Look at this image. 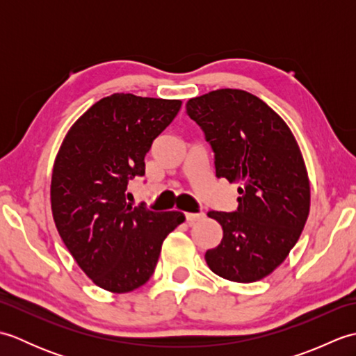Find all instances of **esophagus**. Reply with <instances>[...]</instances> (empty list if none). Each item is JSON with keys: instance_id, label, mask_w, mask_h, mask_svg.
I'll list each match as a JSON object with an SVG mask.
<instances>
[{"instance_id": "esophagus-1", "label": "esophagus", "mask_w": 356, "mask_h": 356, "mask_svg": "<svg viewBox=\"0 0 356 356\" xmlns=\"http://www.w3.org/2000/svg\"><path fill=\"white\" fill-rule=\"evenodd\" d=\"M185 217H186L188 223H193V222L202 220V218L205 217V214H203V213H185Z\"/></svg>"}]
</instances>
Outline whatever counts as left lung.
Here are the masks:
<instances>
[{
	"label": "left lung",
	"instance_id": "8db88e82",
	"mask_svg": "<svg viewBox=\"0 0 356 356\" xmlns=\"http://www.w3.org/2000/svg\"><path fill=\"white\" fill-rule=\"evenodd\" d=\"M186 113L214 149L216 176L240 185L237 211L208 213L223 229L220 245L205 254L208 268L229 282H259L289 255L311 208L297 139L268 104L245 90L193 97Z\"/></svg>",
	"mask_w": 356,
	"mask_h": 356
}]
</instances>
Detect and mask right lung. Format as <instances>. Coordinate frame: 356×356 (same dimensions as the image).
Instances as JSON below:
<instances>
[{
	"label": "right lung",
	"instance_id": "1",
	"mask_svg": "<svg viewBox=\"0 0 356 356\" xmlns=\"http://www.w3.org/2000/svg\"><path fill=\"white\" fill-rule=\"evenodd\" d=\"M180 107V99L110 95L70 127L59 147L50 185L53 220L78 266L108 292L145 284L163 240L185 222L180 211L131 207L125 195L128 180L145 174V154Z\"/></svg>",
	"mask_w": 356,
	"mask_h": 356
}]
</instances>
